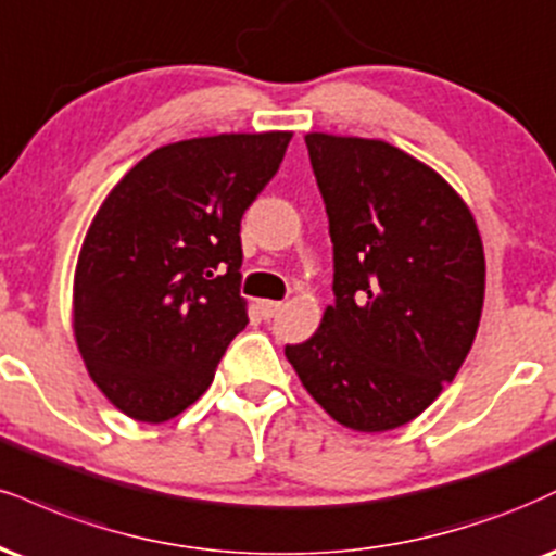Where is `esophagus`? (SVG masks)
<instances>
[{"instance_id": "obj_1", "label": "esophagus", "mask_w": 556, "mask_h": 556, "mask_svg": "<svg viewBox=\"0 0 556 556\" xmlns=\"http://www.w3.org/2000/svg\"><path fill=\"white\" fill-rule=\"evenodd\" d=\"M258 307H261V316L274 318L279 311H282L285 303H279V300H258Z\"/></svg>"}]
</instances>
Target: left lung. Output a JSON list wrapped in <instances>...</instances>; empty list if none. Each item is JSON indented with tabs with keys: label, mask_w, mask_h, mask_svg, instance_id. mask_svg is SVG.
<instances>
[{
	"label": "left lung",
	"mask_w": 556,
	"mask_h": 556,
	"mask_svg": "<svg viewBox=\"0 0 556 556\" xmlns=\"http://www.w3.org/2000/svg\"><path fill=\"white\" fill-rule=\"evenodd\" d=\"M333 243V303L285 354L357 432L419 417L453 383L484 305V249L443 178L380 139L307 134Z\"/></svg>",
	"instance_id": "1"
}]
</instances>
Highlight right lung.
I'll use <instances>...</instances> for the list:
<instances>
[{"label":"right lung","mask_w":556,"mask_h":556,"mask_svg":"<svg viewBox=\"0 0 556 556\" xmlns=\"http://www.w3.org/2000/svg\"><path fill=\"white\" fill-rule=\"evenodd\" d=\"M290 139L165 144L100 204L75 271V337L90 378L126 417L157 425L189 409L249 324L240 219Z\"/></svg>","instance_id":"add662e5"}]
</instances>
